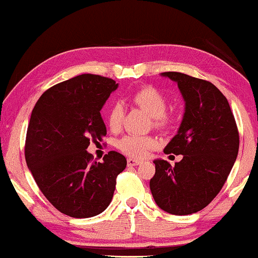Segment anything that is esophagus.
<instances>
[{"label":"esophagus","mask_w":258,"mask_h":258,"mask_svg":"<svg viewBox=\"0 0 258 258\" xmlns=\"http://www.w3.org/2000/svg\"><path fill=\"white\" fill-rule=\"evenodd\" d=\"M126 164H128V166H138V165L141 164V161L136 160V159H128Z\"/></svg>","instance_id":"34e87169"}]
</instances>
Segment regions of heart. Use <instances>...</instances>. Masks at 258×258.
<instances>
[{
    "label": "heart",
    "instance_id": "1",
    "mask_svg": "<svg viewBox=\"0 0 258 258\" xmlns=\"http://www.w3.org/2000/svg\"><path fill=\"white\" fill-rule=\"evenodd\" d=\"M130 100L144 109L153 118V125L157 129H166L171 123L167 116V99L163 92L152 86H144L130 94ZM124 109L122 104L116 103L107 112V125L112 132H118L122 128ZM158 147V140L151 135H125L117 141V148L130 158L142 159L149 151Z\"/></svg>",
    "mask_w": 258,
    "mask_h": 258
}]
</instances>
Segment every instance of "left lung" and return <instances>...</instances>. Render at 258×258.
I'll return each mask as SVG.
<instances>
[{"label":"left lung","mask_w":258,"mask_h":258,"mask_svg":"<svg viewBox=\"0 0 258 258\" xmlns=\"http://www.w3.org/2000/svg\"><path fill=\"white\" fill-rule=\"evenodd\" d=\"M161 75L177 82L185 101L179 130L164 149L165 154H182L183 159L174 166L154 160L149 186L163 211L192 214L224 186L238 155L239 132L226 97L212 82L177 72Z\"/></svg>","instance_id":"8db88e82"}]
</instances>
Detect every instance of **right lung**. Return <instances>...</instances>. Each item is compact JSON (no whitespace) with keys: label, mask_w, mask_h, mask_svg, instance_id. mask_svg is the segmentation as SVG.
Returning a JSON list of instances; mask_svg holds the SVG:
<instances>
[{"label":"right lung","mask_w":258,"mask_h":258,"mask_svg":"<svg viewBox=\"0 0 258 258\" xmlns=\"http://www.w3.org/2000/svg\"><path fill=\"white\" fill-rule=\"evenodd\" d=\"M117 86L105 76L78 75L46 90L32 111L25 142L27 166L47 201L72 218L104 212L126 166L118 152L110 151L97 163L86 151L91 141L106 135L100 110Z\"/></svg>","instance_id":"add662e5"}]
</instances>
